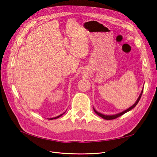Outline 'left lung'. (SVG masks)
<instances>
[{"label": "left lung", "instance_id": "left-lung-1", "mask_svg": "<svg viewBox=\"0 0 157 157\" xmlns=\"http://www.w3.org/2000/svg\"><path fill=\"white\" fill-rule=\"evenodd\" d=\"M143 90H144V89H143ZM142 93H143V90H142V91H141V94L140 95V96H139L138 99H137L136 102L134 104V105H133L132 107H130V108H128V109H126V111H123V112H122V113H118V114H117V115H103V114H101V113H98V111H96V110H95V109H94V112H95V113H96L98 115H99V117H102L103 118H104V119H106V120H113V119H115V118H118V117H121V115H124V113H126V112L130 111L131 109H132L133 108L135 107L136 106L137 104V103H138V102H139V101H140V98H141V97Z\"/></svg>", "mask_w": 157, "mask_h": 157}]
</instances>
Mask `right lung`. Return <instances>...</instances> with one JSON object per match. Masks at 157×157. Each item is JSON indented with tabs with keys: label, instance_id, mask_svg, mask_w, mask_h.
<instances>
[{
	"label": "right lung",
	"instance_id": "obj_1",
	"mask_svg": "<svg viewBox=\"0 0 157 157\" xmlns=\"http://www.w3.org/2000/svg\"><path fill=\"white\" fill-rule=\"evenodd\" d=\"M61 115H63V114H61V115H59V116H58V117H54V118H49L50 120H52V119H56V118H59V117H61Z\"/></svg>",
	"mask_w": 157,
	"mask_h": 157
}]
</instances>
